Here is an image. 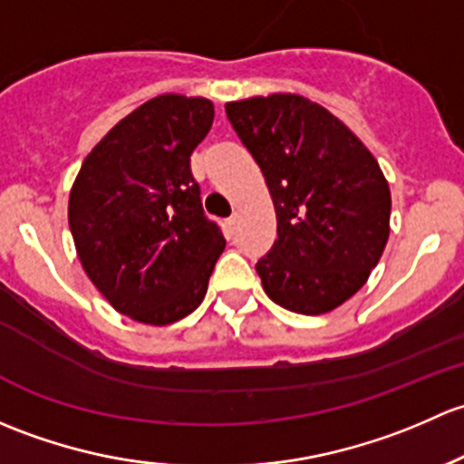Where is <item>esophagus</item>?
Masks as SVG:
<instances>
[{
  "label": "esophagus",
  "mask_w": 464,
  "mask_h": 464,
  "mask_svg": "<svg viewBox=\"0 0 464 464\" xmlns=\"http://www.w3.org/2000/svg\"><path fill=\"white\" fill-rule=\"evenodd\" d=\"M237 221H238V214H232V217L227 218V226H230L234 230V227H237Z\"/></svg>",
  "instance_id": "34e87169"
}]
</instances>
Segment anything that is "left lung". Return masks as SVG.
<instances>
[{
  "instance_id": "left-lung-1",
  "label": "left lung",
  "mask_w": 464,
  "mask_h": 464,
  "mask_svg": "<svg viewBox=\"0 0 464 464\" xmlns=\"http://www.w3.org/2000/svg\"><path fill=\"white\" fill-rule=\"evenodd\" d=\"M226 113L275 203L276 241L256 261L266 295L299 314L331 313L366 284L389 241L391 192L380 165L304 95L238 100Z\"/></svg>"
}]
</instances>
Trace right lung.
I'll return each mask as SVG.
<instances>
[{
  "label": "right lung",
  "mask_w": 464,
  "mask_h": 464,
  "mask_svg": "<svg viewBox=\"0 0 464 464\" xmlns=\"http://www.w3.org/2000/svg\"><path fill=\"white\" fill-rule=\"evenodd\" d=\"M214 104L165 93L122 118L84 159L69 227L84 272L118 313L167 326L197 310L226 247L189 156Z\"/></svg>",
  "instance_id": "right-lung-1"
}]
</instances>
